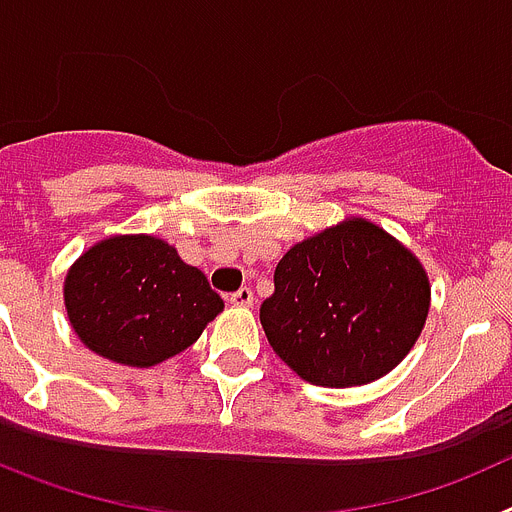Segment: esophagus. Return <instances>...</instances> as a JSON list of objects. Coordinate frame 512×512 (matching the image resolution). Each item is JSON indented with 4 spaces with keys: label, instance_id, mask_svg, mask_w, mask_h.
<instances>
[{
    "label": "esophagus",
    "instance_id": "1",
    "mask_svg": "<svg viewBox=\"0 0 512 512\" xmlns=\"http://www.w3.org/2000/svg\"><path fill=\"white\" fill-rule=\"evenodd\" d=\"M251 302H253L251 287H241L238 292H233V295H230V305H235V307H251Z\"/></svg>",
    "mask_w": 512,
    "mask_h": 512
}]
</instances>
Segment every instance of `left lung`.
<instances>
[{
    "label": "left lung",
    "instance_id": "1",
    "mask_svg": "<svg viewBox=\"0 0 512 512\" xmlns=\"http://www.w3.org/2000/svg\"><path fill=\"white\" fill-rule=\"evenodd\" d=\"M428 307L431 282L418 256L372 220L346 217L284 253L261 325L297 377L356 387L410 354Z\"/></svg>",
    "mask_w": 512,
    "mask_h": 512
}]
</instances>
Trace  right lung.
I'll return each mask as SVG.
<instances>
[{"label":"right lung","instance_id":"right-lung-1","mask_svg":"<svg viewBox=\"0 0 512 512\" xmlns=\"http://www.w3.org/2000/svg\"><path fill=\"white\" fill-rule=\"evenodd\" d=\"M63 302L89 351L138 369L182 354L225 307L197 266L146 233L87 248L63 279Z\"/></svg>","mask_w":512,"mask_h":512}]
</instances>
